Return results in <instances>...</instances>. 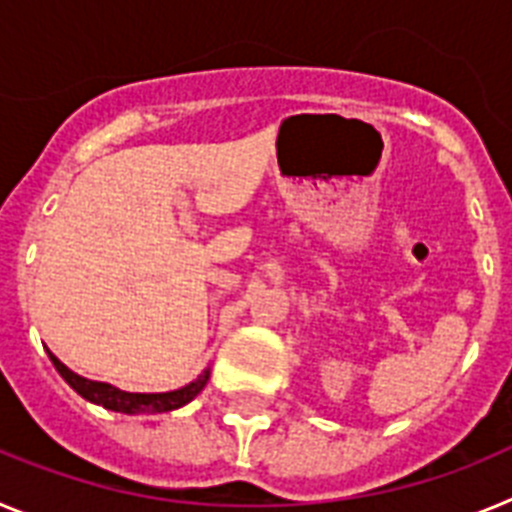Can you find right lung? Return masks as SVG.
Returning a JSON list of instances; mask_svg holds the SVG:
<instances>
[{"label": "right lung", "instance_id": "add662e5", "mask_svg": "<svg viewBox=\"0 0 512 512\" xmlns=\"http://www.w3.org/2000/svg\"><path fill=\"white\" fill-rule=\"evenodd\" d=\"M51 356L53 366H56V372L61 374L66 382L79 392L84 400L94 402V405H102L107 410H115V413H125V415H156V413H169V410L182 408L187 402H192L194 397L200 395L205 390L207 379H210V369L200 374V377L189 382L187 387L182 390H174V392H125V390H117L112 384L107 382H92V379H84L79 377L76 372H71L69 366L61 364L56 356L48 351Z\"/></svg>", "mask_w": 512, "mask_h": 512}]
</instances>
